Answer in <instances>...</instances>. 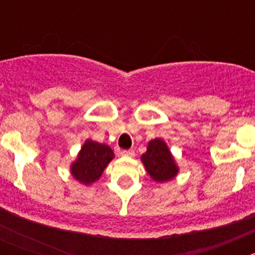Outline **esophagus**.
<instances>
[{
    "mask_svg": "<svg viewBox=\"0 0 255 255\" xmlns=\"http://www.w3.org/2000/svg\"><path fill=\"white\" fill-rule=\"evenodd\" d=\"M121 154H122L123 156H129V158H132V156H134V150H132V149H129V150H122L121 151Z\"/></svg>",
    "mask_w": 255,
    "mask_h": 255,
    "instance_id": "34e87169",
    "label": "esophagus"
}]
</instances>
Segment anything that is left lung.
Wrapping results in <instances>:
<instances>
[{
    "instance_id": "1",
    "label": "left lung",
    "mask_w": 255,
    "mask_h": 255,
    "mask_svg": "<svg viewBox=\"0 0 255 255\" xmlns=\"http://www.w3.org/2000/svg\"><path fill=\"white\" fill-rule=\"evenodd\" d=\"M140 160L151 180L159 184L170 181L179 174L180 169L175 158L161 138H155L148 143L146 151L142 154Z\"/></svg>"
}]
</instances>
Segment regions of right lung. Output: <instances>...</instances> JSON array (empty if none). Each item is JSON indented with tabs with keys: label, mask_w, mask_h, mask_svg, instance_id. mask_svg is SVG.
I'll use <instances>...</instances> for the list:
<instances>
[{
	"label": "right lung",
	"mask_w": 255,
	"mask_h": 255,
	"mask_svg": "<svg viewBox=\"0 0 255 255\" xmlns=\"http://www.w3.org/2000/svg\"><path fill=\"white\" fill-rule=\"evenodd\" d=\"M113 158L115 153L107 144L86 139L70 164V173L76 181L89 186L102 176Z\"/></svg>",
	"instance_id": "1"
}]
</instances>
